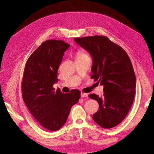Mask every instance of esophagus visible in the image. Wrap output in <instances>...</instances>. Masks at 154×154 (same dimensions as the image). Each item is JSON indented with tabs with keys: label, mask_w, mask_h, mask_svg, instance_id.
I'll return each mask as SVG.
<instances>
[{
	"label": "esophagus",
	"mask_w": 154,
	"mask_h": 154,
	"mask_svg": "<svg viewBox=\"0 0 154 154\" xmlns=\"http://www.w3.org/2000/svg\"><path fill=\"white\" fill-rule=\"evenodd\" d=\"M81 97H88V94H87V93H81Z\"/></svg>",
	"instance_id": "34e87169"
}]
</instances>
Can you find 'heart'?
<instances>
[{
	"mask_svg": "<svg viewBox=\"0 0 154 154\" xmlns=\"http://www.w3.org/2000/svg\"><path fill=\"white\" fill-rule=\"evenodd\" d=\"M86 56H88V55L85 54L84 53V52L81 51H78L77 53V57H86Z\"/></svg>",
	"mask_w": 154,
	"mask_h": 154,
	"instance_id": "heart-1",
	"label": "heart"
}]
</instances>
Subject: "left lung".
<instances>
[{"mask_svg": "<svg viewBox=\"0 0 154 154\" xmlns=\"http://www.w3.org/2000/svg\"><path fill=\"white\" fill-rule=\"evenodd\" d=\"M74 40L91 55V78L104 86L103 97L89 95L99 104L93 119L104 128L116 126L125 119L134 99L136 76L130 59L122 48L104 35Z\"/></svg>", "mask_w": 154, "mask_h": 154, "instance_id": "1", "label": "left lung"}]
</instances>
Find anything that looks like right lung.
Wrapping results in <instances>:
<instances>
[{
	"label": "right lung",
	"instance_id": "1",
	"mask_svg": "<svg viewBox=\"0 0 154 154\" xmlns=\"http://www.w3.org/2000/svg\"><path fill=\"white\" fill-rule=\"evenodd\" d=\"M64 41L48 40L26 61L22 81V99L32 115L45 129L55 131L66 122L71 108L79 101L81 92L56 91L57 70L64 52L69 47Z\"/></svg>",
	"mask_w": 154,
	"mask_h": 154
}]
</instances>
